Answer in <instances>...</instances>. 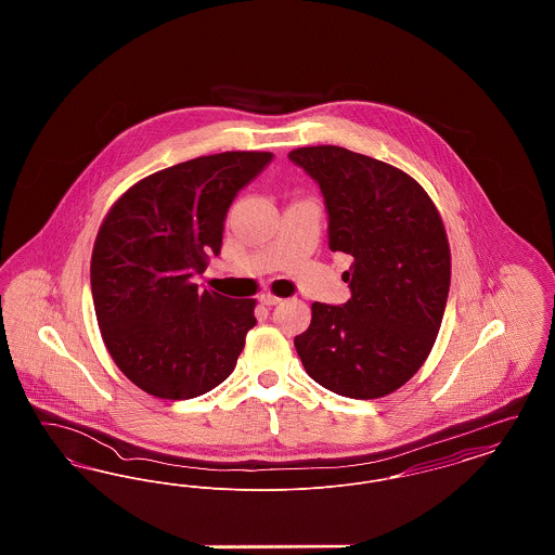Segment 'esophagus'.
<instances>
[{
  "label": "esophagus",
  "instance_id": "1",
  "mask_svg": "<svg viewBox=\"0 0 555 555\" xmlns=\"http://www.w3.org/2000/svg\"><path fill=\"white\" fill-rule=\"evenodd\" d=\"M258 299H260V304H262V306H268V308H270V306L281 304V297H276V295H272V293H262Z\"/></svg>",
  "mask_w": 555,
  "mask_h": 555
}]
</instances>
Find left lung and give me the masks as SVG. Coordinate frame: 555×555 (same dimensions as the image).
<instances>
[{
    "instance_id": "1",
    "label": "left lung",
    "mask_w": 555,
    "mask_h": 555,
    "mask_svg": "<svg viewBox=\"0 0 555 555\" xmlns=\"http://www.w3.org/2000/svg\"><path fill=\"white\" fill-rule=\"evenodd\" d=\"M324 195L328 247L353 258L344 306L312 304L295 337L306 372L351 399L389 396L428 358L448 304L451 254L441 214L418 181L337 145L297 147Z\"/></svg>"
}]
</instances>
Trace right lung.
<instances>
[{"instance_id":"1","label":"right lung","mask_w":555,"mask_h":555,"mask_svg":"<svg viewBox=\"0 0 555 555\" xmlns=\"http://www.w3.org/2000/svg\"><path fill=\"white\" fill-rule=\"evenodd\" d=\"M270 152H224L181 162L127 189L109 208L91 256V293L116 366L150 396L191 399L235 370L256 326V299L199 289L220 254L238 189Z\"/></svg>"}]
</instances>
